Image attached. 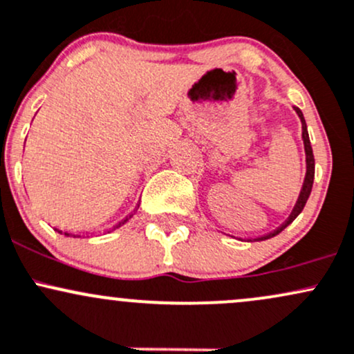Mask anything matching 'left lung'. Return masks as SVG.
I'll return each mask as SVG.
<instances>
[{
    "mask_svg": "<svg viewBox=\"0 0 354 354\" xmlns=\"http://www.w3.org/2000/svg\"><path fill=\"white\" fill-rule=\"evenodd\" d=\"M295 110L297 112V115H299L301 124H303V140H304V150H306V165H308V169H306L304 184H303V189H301L299 198H297L295 209H292L291 216L288 217V221H286L284 224L281 225V227H277L276 230H272V232L266 234V236L257 237V239H261V241L277 236V234H279L281 230H284L286 227H288V225L291 224V222L295 221L297 216H299L301 210L304 209L306 202H308V197H309V194H311V189H313V180H315V156H313V147H311V142H309V135H308V129H306V120H304V117H303V112H301V110L297 109V106H295Z\"/></svg>",
    "mask_w": 354,
    "mask_h": 354,
    "instance_id": "left-lung-1",
    "label": "left lung"
}]
</instances>
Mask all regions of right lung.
Instances as JSON below:
<instances>
[{
    "label": "right lung",
    "instance_id": "add662e5",
    "mask_svg": "<svg viewBox=\"0 0 354 354\" xmlns=\"http://www.w3.org/2000/svg\"><path fill=\"white\" fill-rule=\"evenodd\" d=\"M132 216H133V214H132ZM132 216L125 217V219H124V221H120V222H118V224H117V225H115V227H118V225H122V224H124V222H127V221H129V219H130V217H132ZM58 232H59V230H58ZM65 236H70V234H66V232H65Z\"/></svg>",
    "mask_w": 354,
    "mask_h": 354
}]
</instances>
